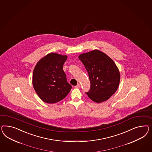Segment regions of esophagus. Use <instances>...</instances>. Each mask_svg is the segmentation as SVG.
Masks as SVG:
<instances>
[{
	"label": "esophagus",
	"mask_w": 152,
	"mask_h": 152,
	"mask_svg": "<svg viewBox=\"0 0 152 152\" xmlns=\"http://www.w3.org/2000/svg\"><path fill=\"white\" fill-rule=\"evenodd\" d=\"M75 88H80V84H78L77 86H75Z\"/></svg>",
	"instance_id": "1"
}]
</instances>
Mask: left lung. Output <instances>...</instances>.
Here are the masks:
<instances>
[{
	"instance_id": "1",
	"label": "left lung",
	"mask_w": 152,
	"mask_h": 152,
	"mask_svg": "<svg viewBox=\"0 0 152 152\" xmlns=\"http://www.w3.org/2000/svg\"><path fill=\"white\" fill-rule=\"evenodd\" d=\"M87 70L91 88L87 94L96 103L106 101L113 95L119 87L120 73L114 61L99 50L83 53L79 56Z\"/></svg>"
}]
</instances>
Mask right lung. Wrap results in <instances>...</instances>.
<instances>
[{
    "label": "right lung",
    "mask_w": 152,
    "mask_h": 152,
    "mask_svg": "<svg viewBox=\"0 0 152 152\" xmlns=\"http://www.w3.org/2000/svg\"><path fill=\"white\" fill-rule=\"evenodd\" d=\"M66 59L65 55L50 53L42 58L35 66L33 87L39 98L47 103L53 104L63 99L72 89L63 69Z\"/></svg>",
    "instance_id": "add662e5"
}]
</instances>
